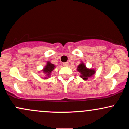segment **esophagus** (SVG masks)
I'll use <instances>...</instances> for the list:
<instances>
[{"label":"esophagus","instance_id":"34e87169","mask_svg":"<svg viewBox=\"0 0 129 129\" xmlns=\"http://www.w3.org/2000/svg\"><path fill=\"white\" fill-rule=\"evenodd\" d=\"M63 65L64 66H69V62H67L63 63Z\"/></svg>","mask_w":129,"mask_h":129}]
</instances>
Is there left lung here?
<instances>
[{"instance_id": "obj_1", "label": "left lung", "mask_w": 129, "mask_h": 129, "mask_svg": "<svg viewBox=\"0 0 129 129\" xmlns=\"http://www.w3.org/2000/svg\"><path fill=\"white\" fill-rule=\"evenodd\" d=\"M77 70L81 73L80 77L81 78H82L84 80L88 79V78H90V77L92 76L93 75H94L96 72L94 69H88V68H87V67L85 66V64L83 62H82L78 66Z\"/></svg>"}]
</instances>
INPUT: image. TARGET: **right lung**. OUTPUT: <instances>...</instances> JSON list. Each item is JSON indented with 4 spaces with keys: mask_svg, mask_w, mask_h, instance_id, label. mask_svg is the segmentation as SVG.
<instances>
[{
    "mask_svg": "<svg viewBox=\"0 0 129 129\" xmlns=\"http://www.w3.org/2000/svg\"><path fill=\"white\" fill-rule=\"evenodd\" d=\"M55 68V66L53 63H51L50 62H47V65L45 66V67L42 70V72L45 74V78L44 79H48V78H50V75H51V72H53V70Z\"/></svg>",
    "mask_w": 129,
    "mask_h": 129,
    "instance_id": "add662e5",
    "label": "right lung"
}]
</instances>
